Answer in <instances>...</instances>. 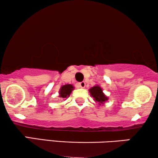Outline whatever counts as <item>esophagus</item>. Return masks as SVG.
Wrapping results in <instances>:
<instances>
[{
  "instance_id": "34e87169",
  "label": "esophagus",
  "mask_w": 158,
  "mask_h": 158,
  "mask_svg": "<svg viewBox=\"0 0 158 158\" xmlns=\"http://www.w3.org/2000/svg\"><path fill=\"white\" fill-rule=\"evenodd\" d=\"M78 85L80 88H84L85 87V83L84 81L83 82H81V83H78Z\"/></svg>"
}]
</instances>
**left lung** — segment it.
<instances>
[{"mask_svg":"<svg viewBox=\"0 0 158 158\" xmlns=\"http://www.w3.org/2000/svg\"><path fill=\"white\" fill-rule=\"evenodd\" d=\"M89 92L94 101L98 103V104H103L108 101V97L103 93V90L99 85H95L89 89Z\"/></svg>","mask_w":158,"mask_h":158,"instance_id":"left-lung-1","label":"left lung"}]
</instances>
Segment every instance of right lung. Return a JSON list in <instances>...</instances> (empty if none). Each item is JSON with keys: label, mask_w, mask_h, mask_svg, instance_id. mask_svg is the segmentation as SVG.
I'll use <instances>...</instances> for the list:
<instances>
[{"label": "right lung", "mask_w": 158, "mask_h": 158, "mask_svg": "<svg viewBox=\"0 0 158 158\" xmlns=\"http://www.w3.org/2000/svg\"><path fill=\"white\" fill-rule=\"evenodd\" d=\"M73 89H74V87L71 84H66V85H62L60 88V90L59 91V97L61 98H68Z\"/></svg>", "instance_id": "add662e5"}]
</instances>
